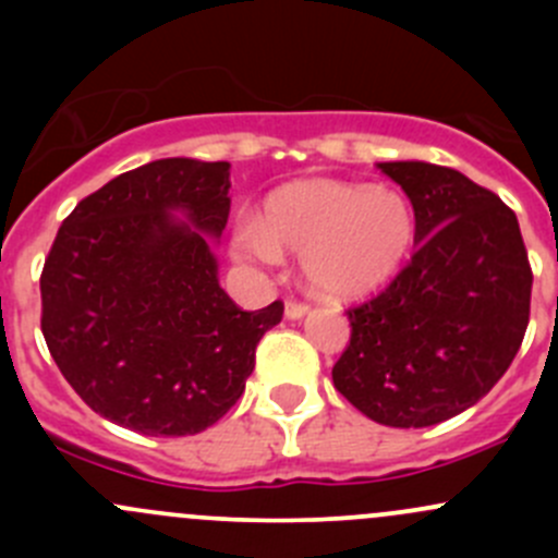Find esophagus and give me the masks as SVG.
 Masks as SVG:
<instances>
[{
    "label": "esophagus",
    "instance_id": "1",
    "mask_svg": "<svg viewBox=\"0 0 558 558\" xmlns=\"http://www.w3.org/2000/svg\"><path fill=\"white\" fill-rule=\"evenodd\" d=\"M307 311H311V307H307L305 302H300V300L286 302V315H289V318H302Z\"/></svg>",
    "mask_w": 558,
    "mask_h": 558
}]
</instances>
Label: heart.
<instances>
[{"label":"heart","mask_w":558,"mask_h":558,"mask_svg":"<svg viewBox=\"0 0 558 558\" xmlns=\"http://www.w3.org/2000/svg\"><path fill=\"white\" fill-rule=\"evenodd\" d=\"M415 243V213L393 189L296 180L275 191L258 223L234 234V253L272 264L296 253L311 294L348 302L384 289Z\"/></svg>","instance_id":"1"}]
</instances>
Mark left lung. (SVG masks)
Returning <instances> with one entry per match:
<instances>
[{
    "label": "left lung",
    "mask_w": 558,
    "mask_h": 558,
    "mask_svg": "<svg viewBox=\"0 0 558 558\" xmlns=\"http://www.w3.org/2000/svg\"><path fill=\"white\" fill-rule=\"evenodd\" d=\"M415 213V253L348 307L335 388L367 418L421 429L464 413L508 373L529 324L532 267L515 213L451 167L378 165Z\"/></svg>",
    "instance_id": "8db88e82"
}]
</instances>
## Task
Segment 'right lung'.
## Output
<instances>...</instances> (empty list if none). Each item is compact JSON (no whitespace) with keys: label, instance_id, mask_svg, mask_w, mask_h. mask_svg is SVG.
<instances>
[{"label":"right lung","instance_id":"1","mask_svg":"<svg viewBox=\"0 0 558 558\" xmlns=\"http://www.w3.org/2000/svg\"><path fill=\"white\" fill-rule=\"evenodd\" d=\"M229 185V161H150L77 202L50 245L43 337L66 384L112 424L148 437L213 426L283 318L280 300L247 313L218 286L201 232L221 238Z\"/></svg>","mask_w":558,"mask_h":558}]
</instances>
